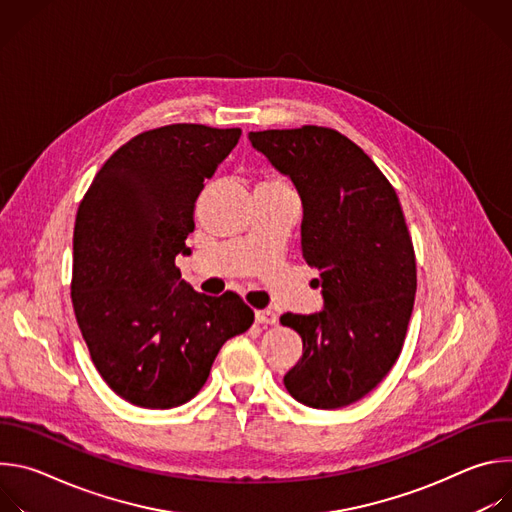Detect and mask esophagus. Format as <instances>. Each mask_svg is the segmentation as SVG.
<instances>
[{"label":"esophagus","mask_w":512,"mask_h":512,"mask_svg":"<svg viewBox=\"0 0 512 512\" xmlns=\"http://www.w3.org/2000/svg\"><path fill=\"white\" fill-rule=\"evenodd\" d=\"M255 322L257 324H263V326H273V324H277V314L275 312H271V310H257L255 312Z\"/></svg>","instance_id":"34e87169"}]
</instances>
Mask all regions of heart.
Masks as SVG:
<instances>
[{
    "instance_id": "obj_1",
    "label": "heart",
    "mask_w": 512,
    "mask_h": 512,
    "mask_svg": "<svg viewBox=\"0 0 512 512\" xmlns=\"http://www.w3.org/2000/svg\"><path fill=\"white\" fill-rule=\"evenodd\" d=\"M263 184H281V180L275 178V176H267V178H263V180L259 182V186H263Z\"/></svg>"
}]
</instances>
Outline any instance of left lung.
I'll use <instances>...</instances> for the list:
<instances>
[{
	"label": "left lung",
	"instance_id": "8db88e82",
	"mask_svg": "<svg viewBox=\"0 0 512 512\" xmlns=\"http://www.w3.org/2000/svg\"><path fill=\"white\" fill-rule=\"evenodd\" d=\"M249 139L298 188L302 253L322 281V312L279 318L304 342L285 389L314 409L346 407L391 371L413 312L415 251L397 192L336 129H267Z\"/></svg>",
	"mask_w": 512,
	"mask_h": 512
}]
</instances>
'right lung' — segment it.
I'll return each instance as SVG.
<instances>
[{"label":"right lung","instance_id":"1","mask_svg":"<svg viewBox=\"0 0 512 512\" xmlns=\"http://www.w3.org/2000/svg\"><path fill=\"white\" fill-rule=\"evenodd\" d=\"M239 137V127L198 123L143 131L103 164L81 200L72 308L95 369L137 407L190 401L221 346L253 324L237 294H198L176 267V255H190L194 202Z\"/></svg>","mask_w":512,"mask_h":512}]
</instances>
